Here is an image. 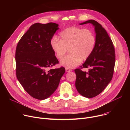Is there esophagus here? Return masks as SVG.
Wrapping results in <instances>:
<instances>
[{"label":"esophagus","instance_id":"esophagus-1","mask_svg":"<svg viewBox=\"0 0 130 130\" xmlns=\"http://www.w3.org/2000/svg\"><path fill=\"white\" fill-rule=\"evenodd\" d=\"M65 70H66V72H70V71H72L71 69H69V68H65Z\"/></svg>","mask_w":130,"mask_h":130}]
</instances>
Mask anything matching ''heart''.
I'll return each instance as SVG.
<instances>
[{
  "label": "heart",
  "mask_w": 130,
  "mask_h": 130,
  "mask_svg": "<svg viewBox=\"0 0 130 130\" xmlns=\"http://www.w3.org/2000/svg\"><path fill=\"white\" fill-rule=\"evenodd\" d=\"M60 40L53 36L50 41V46L55 56L62 60L67 49L69 54L61 62V64L67 68L78 66L82 60L87 59L93 51L96 38L94 34L89 29H83L78 27H70L59 34Z\"/></svg>",
  "instance_id": "b5f03b06"
}]
</instances>
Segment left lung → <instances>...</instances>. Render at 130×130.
I'll return each instance as SVG.
<instances>
[{
  "label": "left lung",
  "instance_id": "obj_1",
  "mask_svg": "<svg viewBox=\"0 0 130 130\" xmlns=\"http://www.w3.org/2000/svg\"><path fill=\"white\" fill-rule=\"evenodd\" d=\"M86 24H90L95 28L96 44L93 51L82 65L83 68L88 67V71L75 70L77 76L75 85L80 95L90 98L100 94L112 80L115 54L113 42L102 26L92 20L79 25Z\"/></svg>",
  "mask_w": 130,
  "mask_h": 130
}]
</instances>
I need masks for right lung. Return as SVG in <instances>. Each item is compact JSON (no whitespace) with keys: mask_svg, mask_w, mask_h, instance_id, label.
I'll list each match as a JSON object with an SVG mask.
<instances>
[{"mask_svg":"<svg viewBox=\"0 0 130 130\" xmlns=\"http://www.w3.org/2000/svg\"><path fill=\"white\" fill-rule=\"evenodd\" d=\"M59 29L53 23H35L24 34L16 47V77L24 89L33 98L44 100L57 89L65 68L48 67L59 63L50 41Z\"/></svg>","mask_w":130,"mask_h":130,"instance_id":"obj_1","label":"right lung"}]
</instances>
